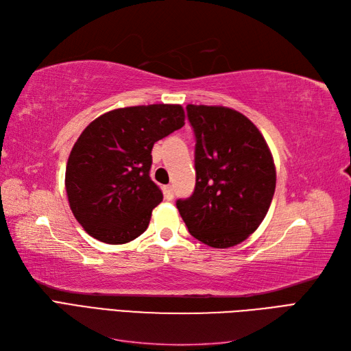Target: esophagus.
<instances>
[{"label": "esophagus", "instance_id": "obj_1", "mask_svg": "<svg viewBox=\"0 0 351 351\" xmlns=\"http://www.w3.org/2000/svg\"><path fill=\"white\" fill-rule=\"evenodd\" d=\"M164 196L167 200H171L174 197V187L173 186H165L164 187Z\"/></svg>", "mask_w": 351, "mask_h": 351}]
</instances>
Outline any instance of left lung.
<instances>
[{"label": "left lung", "instance_id": "8db88e82", "mask_svg": "<svg viewBox=\"0 0 351 351\" xmlns=\"http://www.w3.org/2000/svg\"><path fill=\"white\" fill-rule=\"evenodd\" d=\"M195 133L196 186L177 209L199 241L227 249L259 227L275 192V167L263 136L247 117L226 108L187 105Z\"/></svg>", "mask_w": 351, "mask_h": 351}]
</instances>
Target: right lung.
<instances>
[{
	"mask_svg": "<svg viewBox=\"0 0 351 351\" xmlns=\"http://www.w3.org/2000/svg\"><path fill=\"white\" fill-rule=\"evenodd\" d=\"M183 125L182 105L154 104L110 111L82 132L69 156L66 190L88 234L124 244L147 228L162 200L149 176L154 143Z\"/></svg>",
	"mask_w": 351,
	"mask_h": 351,
	"instance_id": "1",
	"label": "right lung"
}]
</instances>
